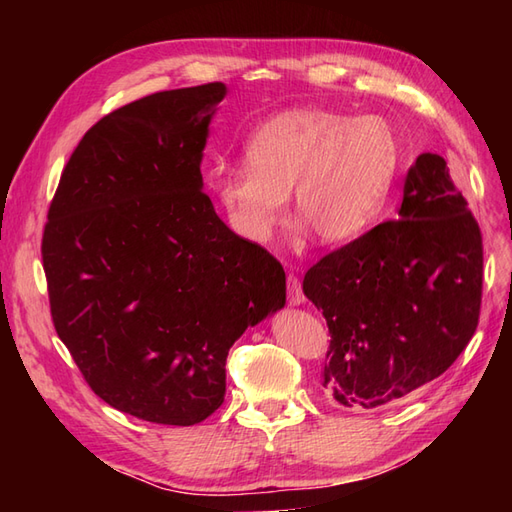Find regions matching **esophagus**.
Here are the masks:
<instances>
[{"mask_svg":"<svg viewBox=\"0 0 512 512\" xmlns=\"http://www.w3.org/2000/svg\"><path fill=\"white\" fill-rule=\"evenodd\" d=\"M286 286H288V303H290L292 307H299V305H303V303H305V297H303V290H301L299 277L290 273V275H288V282H286Z\"/></svg>","mask_w":512,"mask_h":512,"instance_id":"1","label":"esophagus"}]
</instances>
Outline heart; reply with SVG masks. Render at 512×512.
Here are the masks:
<instances>
[{
    "label": "heart",
    "mask_w": 512,
    "mask_h": 512,
    "mask_svg": "<svg viewBox=\"0 0 512 512\" xmlns=\"http://www.w3.org/2000/svg\"><path fill=\"white\" fill-rule=\"evenodd\" d=\"M243 160L247 168L213 170L209 183L237 235L267 243L290 194L301 232L337 245L376 222L395 177L397 141L382 117L303 106L262 121Z\"/></svg>",
    "instance_id": "obj_1"
}]
</instances>
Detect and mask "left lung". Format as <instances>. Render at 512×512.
Returning <instances> with one entry per match:
<instances>
[{"instance_id": "1", "label": "left lung", "mask_w": 512, "mask_h": 512, "mask_svg": "<svg viewBox=\"0 0 512 512\" xmlns=\"http://www.w3.org/2000/svg\"><path fill=\"white\" fill-rule=\"evenodd\" d=\"M483 290V239L438 153L404 181L399 220L384 222L305 273L303 292L331 333L324 389L348 408L410 397L472 339Z\"/></svg>"}]
</instances>
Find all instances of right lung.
<instances>
[{"instance_id": "obj_1", "label": "right lung", "mask_w": 512, "mask_h": 512, "mask_svg": "<svg viewBox=\"0 0 512 512\" xmlns=\"http://www.w3.org/2000/svg\"><path fill=\"white\" fill-rule=\"evenodd\" d=\"M226 91H160L102 117L68 160L42 237L55 331L91 391L158 425L218 410L230 346L286 305L280 262L203 192Z\"/></svg>"}]
</instances>
